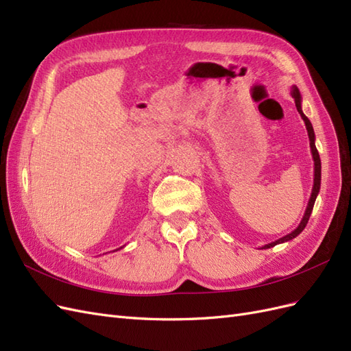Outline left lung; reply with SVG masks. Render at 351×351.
I'll list each match as a JSON object with an SVG mask.
<instances>
[{
	"instance_id": "obj_1",
	"label": "left lung",
	"mask_w": 351,
	"mask_h": 351,
	"mask_svg": "<svg viewBox=\"0 0 351 351\" xmlns=\"http://www.w3.org/2000/svg\"><path fill=\"white\" fill-rule=\"evenodd\" d=\"M292 97L295 99V105H296V110H298L301 119L304 120L305 123V129H307V133H308V139H310V148H311V156H313V161H314V184H313V190H311V195H310V200H308V204H307V209H305L304 212V217L300 222V226L296 227L292 232H289V234H286L285 237L278 239L276 241H271V243H268L265 246H263L261 249H269L273 247L276 245H280V243H285V241H289L292 239H295L296 236L300 234V232H302V230L305 228V226H307V222L310 219V215L313 212V206H314V202H316V197L320 191V181H322V163H320V157H319V152H317V148H316V143H314V141H316V136H314V130H313V125L310 123V120L305 117V114L302 112V106H301V102H302V97H301V93L300 90L296 86L292 87V92H291Z\"/></svg>"
}]
</instances>
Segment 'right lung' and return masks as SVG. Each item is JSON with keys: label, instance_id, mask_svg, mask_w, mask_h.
Returning a JSON list of instances; mask_svg holds the SVG:
<instances>
[{"label": "right lung", "instance_id": "obj_1", "mask_svg": "<svg viewBox=\"0 0 351 351\" xmlns=\"http://www.w3.org/2000/svg\"><path fill=\"white\" fill-rule=\"evenodd\" d=\"M121 249V247H120ZM115 250H119V249H115ZM115 250H114V252H115Z\"/></svg>", "mask_w": 351, "mask_h": 351}]
</instances>
